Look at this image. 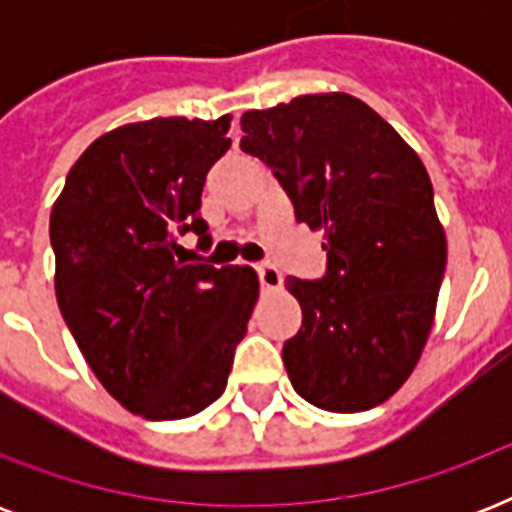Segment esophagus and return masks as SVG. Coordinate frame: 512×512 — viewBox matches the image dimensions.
Segmentation results:
<instances>
[{"instance_id":"34e87169","label":"esophagus","mask_w":512,"mask_h":512,"mask_svg":"<svg viewBox=\"0 0 512 512\" xmlns=\"http://www.w3.org/2000/svg\"><path fill=\"white\" fill-rule=\"evenodd\" d=\"M257 276H260V287L263 289H281V284H284V276H281V271L271 263L257 265Z\"/></svg>"}]
</instances>
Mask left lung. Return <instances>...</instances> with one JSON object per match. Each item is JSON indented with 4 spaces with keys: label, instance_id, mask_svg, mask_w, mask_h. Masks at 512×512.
Listing matches in <instances>:
<instances>
[{
    "label": "left lung",
    "instance_id": "left-lung-1",
    "mask_svg": "<svg viewBox=\"0 0 512 512\" xmlns=\"http://www.w3.org/2000/svg\"><path fill=\"white\" fill-rule=\"evenodd\" d=\"M241 151L279 177L295 217L324 231L327 276H289L303 327L284 342L292 388L327 412L388 401L428 342L446 233L428 170L364 100L321 92L241 116Z\"/></svg>",
    "mask_w": 512,
    "mask_h": 512
}]
</instances>
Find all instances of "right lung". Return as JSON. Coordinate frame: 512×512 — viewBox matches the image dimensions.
Instances as JSON below:
<instances>
[{
    "mask_svg": "<svg viewBox=\"0 0 512 512\" xmlns=\"http://www.w3.org/2000/svg\"><path fill=\"white\" fill-rule=\"evenodd\" d=\"M231 116H156L84 151L52 204L55 297L111 396L146 420H183L223 396L260 295L249 265L191 263L209 241L201 188L231 148Z\"/></svg>",
    "mask_w": 512,
    "mask_h": 512,
    "instance_id": "right-lung-1",
    "label": "right lung"
}]
</instances>
